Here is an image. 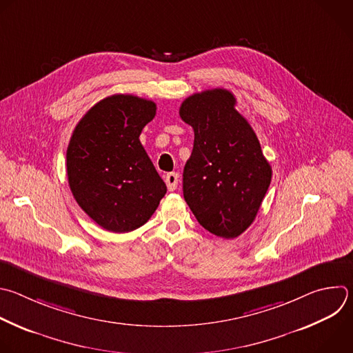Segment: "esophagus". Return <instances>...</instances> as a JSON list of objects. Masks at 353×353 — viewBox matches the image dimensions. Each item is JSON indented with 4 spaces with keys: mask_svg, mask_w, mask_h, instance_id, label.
I'll return each mask as SVG.
<instances>
[{
    "mask_svg": "<svg viewBox=\"0 0 353 353\" xmlns=\"http://www.w3.org/2000/svg\"><path fill=\"white\" fill-rule=\"evenodd\" d=\"M165 181H166V185H168V190L169 191H174L177 188V184H179V174L177 173H168L166 177H165Z\"/></svg>",
    "mask_w": 353,
    "mask_h": 353,
    "instance_id": "1",
    "label": "esophagus"
}]
</instances>
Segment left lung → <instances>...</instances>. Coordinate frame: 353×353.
<instances>
[{
    "instance_id": "obj_1",
    "label": "left lung",
    "mask_w": 353,
    "mask_h": 353,
    "mask_svg": "<svg viewBox=\"0 0 353 353\" xmlns=\"http://www.w3.org/2000/svg\"><path fill=\"white\" fill-rule=\"evenodd\" d=\"M236 97L214 88L185 98L180 117L194 129L183 194L198 223L221 239H236L255 220L272 168Z\"/></svg>"
}]
</instances>
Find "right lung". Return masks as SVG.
<instances>
[{"label":"right lung","mask_w":353,"mask_h":353,"mask_svg":"<svg viewBox=\"0 0 353 353\" xmlns=\"http://www.w3.org/2000/svg\"><path fill=\"white\" fill-rule=\"evenodd\" d=\"M154 101L114 94L97 102L73 130L66 169L79 206L102 228L129 232L157 210L166 184L140 143Z\"/></svg>","instance_id":"right-lung-1"}]
</instances>
